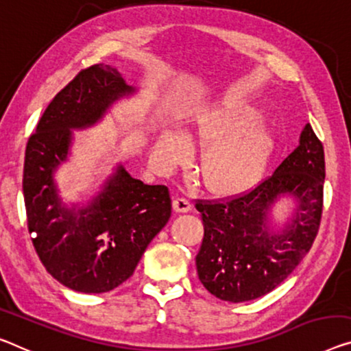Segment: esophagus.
Listing matches in <instances>:
<instances>
[{"mask_svg":"<svg viewBox=\"0 0 351 351\" xmlns=\"http://www.w3.org/2000/svg\"><path fill=\"white\" fill-rule=\"evenodd\" d=\"M191 207H193L191 202L188 201L186 197H176V201H174V210H176V212H180V213L190 212Z\"/></svg>","mask_w":351,"mask_h":351,"instance_id":"obj_1","label":"esophagus"}]
</instances>
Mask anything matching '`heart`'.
Masks as SVG:
<instances>
[{
    "label": "heart",
    "mask_w": 351,
    "mask_h": 351,
    "mask_svg": "<svg viewBox=\"0 0 351 351\" xmlns=\"http://www.w3.org/2000/svg\"><path fill=\"white\" fill-rule=\"evenodd\" d=\"M262 112L243 100H226L197 112L193 134L208 145L201 160L204 185L219 196L247 191L262 179L273 154V138L261 125ZM158 155L176 165L191 155V143L179 130L166 132Z\"/></svg>",
    "instance_id": "heart-1"
}]
</instances>
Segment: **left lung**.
I'll use <instances>...</instances> for the list:
<instances>
[{"instance_id": "obj_1", "label": "left lung", "mask_w": 351, "mask_h": 351, "mask_svg": "<svg viewBox=\"0 0 351 351\" xmlns=\"http://www.w3.org/2000/svg\"><path fill=\"white\" fill-rule=\"evenodd\" d=\"M323 183V144L307 123L298 147L252 190L217 201L197 199L204 240L196 267L204 287L219 300L243 303L285 281L319 232ZM281 195H292L299 206L293 223L276 234L269 230L267 213Z\"/></svg>"}]
</instances>
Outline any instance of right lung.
Segmentation results:
<instances>
[{
	"label": "right lung",
	"instance_id": "add662e5",
	"mask_svg": "<svg viewBox=\"0 0 351 351\" xmlns=\"http://www.w3.org/2000/svg\"><path fill=\"white\" fill-rule=\"evenodd\" d=\"M133 90L110 66L83 69L50 101L26 144L23 196L32 245L47 271L77 292L104 293L125 282L171 218L168 186L145 185L122 166L78 210L64 206L53 180L67 158L70 128L93 125Z\"/></svg>",
	"mask_w": 351,
	"mask_h": 351
}]
</instances>
